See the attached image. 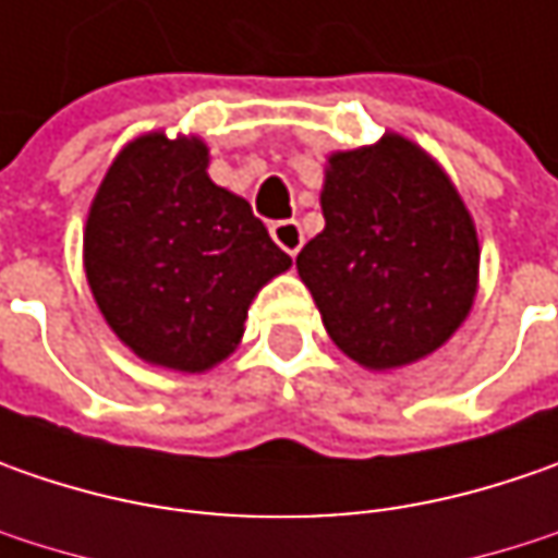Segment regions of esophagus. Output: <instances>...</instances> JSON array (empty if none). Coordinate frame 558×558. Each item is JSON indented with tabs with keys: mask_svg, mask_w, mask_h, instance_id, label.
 Wrapping results in <instances>:
<instances>
[{
	"mask_svg": "<svg viewBox=\"0 0 558 558\" xmlns=\"http://www.w3.org/2000/svg\"><path fill=\"white\" fill-rule=\"evenodd\" d=\"M269 235H272V242L282 247L286 254H298L301 245H304V232H301V223L298 220H276V223L269 226Z\"/></svg>",
	"mask_w": 558,
	"mask_h": 558,
	"instance_id": "obj_1",
	"label": "esophagus"
}]
</instances>
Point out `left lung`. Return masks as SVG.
<instances>
[{
    "label": "left lung",
    "mask_w": 558,
    "mask_h": 558,
    "mask_svg": "<svg viewBox=\"0 0 558 558\" xmlns=\"http://www.w3.org/2000/svg\"><path fill=\"white\" fill-rule=\"evenodd\" d=\"M326 229L298 254L323 326L366 369L416 363L457 332L478 289V232L450 177L416 142L385 133L335 151Z\"/></svg>",
    "instance_id": "left-lung-1"
}]
</instances>
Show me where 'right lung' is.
Returning <instances> with one entry per match:
<instances>
[{
	"label": "right lung",
	"instance_id": "add662e5",
	"mask_svg": "<svg viewBox=\"0 0 558 558\" xmlns=\"http://www.w3.org/2000/svg\"><path fill=\"white\" fill-rule=\"evenodd\" d=\"M83 267L98 311L133 354L204 373L235 351L254 294L291 257L245 198L207 177L198 136L148 133L98 185Z\"/></svg>",
	"mask_w": 558,
	"mask_h": 558
}]
</instances>
